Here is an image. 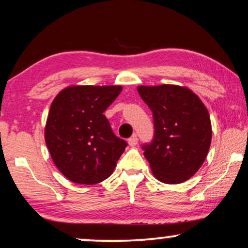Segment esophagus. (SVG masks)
I'll list each match as a JSON object with an SVG mask.
<instances>
[{
  "label": "esophagus",
  "mask_w": 248,
  "mask_h": 248,
  "mask_svg": "<svg viewBox=\"0 0 248 248\" xmlns=\"http://www.w3.org/2000/svg\"><path fill=\"white\" fill-rule=\"evenodd\" d=\"M127 142H128V144H130L131 147H136L137 144H138V138H137V136H132L130 139L127 140Z\"/></svg>",
  "instance_id": "esophagus-1"
}]
</instances>
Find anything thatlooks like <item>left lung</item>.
<instances>
[{"label": "left lung", "instance_id": "1", "mask_svg": "<svg viewBox=\"0 0 248 248\" xmlns=\"http://www.w3.org/2000/svg\"><path fill=\"white\" fill-rule=\"evenodd\" d=\"M138 92L152 109L155 137L143 155L155 178L181 183L195 175L206 159L212 141L207 108L186 86L139 85Z\"/></svg>", "mask_w": 248, "mask_h": 248}]
</instances>
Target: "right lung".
<instances>
[{
    "label": "right lung",
    "mask_w": 248,
    "mask_h": 248,
    "mask_svg": "<svg viewBox=\"0 0 248 248\" xmlns=\"http://www.w3.org/2000/svg\"><path fill=\"white\" fill-rule=\"evenodd\" d=\"M121 85H70L51 104L44 138L57 169L74 183L94 185L110 176L127 143L112 133L104 111Z\"/></svg>",
    "instance_id": "right-lung-1"
}]
</instances>
